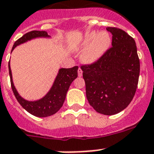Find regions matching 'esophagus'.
<instances>
[{
  "label": "esophagus",
  "mask_w": 154,
  "mask_h": 154,
  "mask_svg": "<svg viewBox=\"0 0 154 154\" xmlns=\"http://www.w3.org/2000/svg\"><path fill=\"white\" fill-rule=\"evenodd\" d=\"M82 73H83V71H82V69L79 67V69H78V76H79V77H81V76H82Z\"/></svg>",
  "instance_id": "34e87169"
}]
</instances>
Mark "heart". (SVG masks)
<instances>
[{
	"instance_id": "obj_1",
	"label": "heart",
	"mask_w": 154,
	"mask_h": 154,
	"mask_svg": "<svg viewBox=\"0 0 154 154\" xmlns=\"http://www.w3.org/2000/svg\"><path fill=\"white\" fill-rule=\"evenodd\" d=\"M110 42V37L106 32H100L97 34L95 32H91L86 34L77 49H83L88 46L81 55V59L85 63H93L97 61L106 51Z\"/></svg>"
}]
</instances>
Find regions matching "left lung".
<instances>
[{
  "instance_id": "left-lung-1",
  "label": "left lung",
  "mask_w": 154,
  "mask_h": 154,
  "mask_svg": "<svg viewBox=\"0 0 154 154\" xmlns=\"http://www.w3.org/2000/svg\"><path fill=\"white\" fill-rule=\"evenodd\" d=\"M112 33V47L97 61L82 65L86 96L96 112L113 115L125 109L132 100L139 82L140 63L135 40L117 27Z\"/></svg>"
}]
</instances>
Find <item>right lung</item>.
<instances>
[{"label": "right lung", "instance_id": "obj_1", "mask_svg": "<svg viewBox=\"0 0 154 154\" xmlns=\"http://www.w3.org/2000/svg\"><path fill=\"white\" fill-rule=\"evenodd\" d=\"M41 37H48L49 36L48 35V33L46 31L33 30L28 32L15 41L13 47H12V50L17 45H21V44L26 42L27 41H29L33 38ZM8 69L11 89H12L14 95L19 104L27 112H29L33 116L38 117H46L57 113L60 109V108L63 106V103L65 101L67 91H68L71 83L73 82V80L77 77L78 66H76L72 68H68V69L62 68L59 69V73L55 80V82L47 95L42 99L33 102L27 101L19 95V93L14 86L13 81H12L10 63H8Z\"/></svg>", "mask_w": 154, "mask_h": 154}]
</instances>
